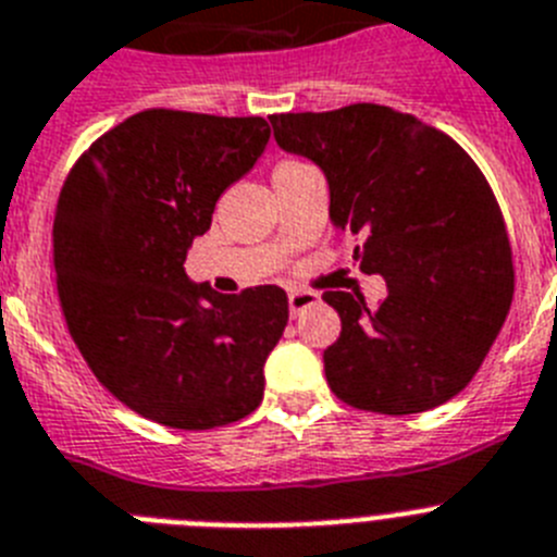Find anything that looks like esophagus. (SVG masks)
Listing matches in <instances>:
<instances>
[{
  "label": "esophagus",
  "instance_id": "34e87169",
  "mask_svg": "<svg viewBox=\"0 0 557 557\" xmlns=\"http://www.w3.org/2000/svg\"><path fill=\"white\" fill-rule=\"evenodd\" d=\"M319 302V294L317 292H308V288H294V292H288V311H292V317H302V313L308 311V308H313Z\"/></svg>",
  "mask_w": 557,
  "mask_h": 557
}]
</instances>
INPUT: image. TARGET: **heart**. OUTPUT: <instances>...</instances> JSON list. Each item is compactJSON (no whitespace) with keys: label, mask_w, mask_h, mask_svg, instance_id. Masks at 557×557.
Returning a JSON list of instances; mask_svg holds the SVG:
<instances>
[{"label":"heart","mask_w":557,"mask_h":557,"mask_svg":"<svg viewBox=\"0 0 557 557\" xmlns=\"http://www.w3.org/2000/svg\"><path fill=\"white\" fill-rule=\"evenodd\" d=\"M283 164H288V162H283Z\"/></svg>","instance_id":"b5f03b06"}]
</instances>
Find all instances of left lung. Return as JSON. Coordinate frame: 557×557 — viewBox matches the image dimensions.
<instances>
[{"instance_id":"obj_1","label":"left lung","mask_w":557,"mask_h":557,"mask_svg":"<svg viewBox=\"0 0 557 557\" xmlns=\"http://www.w3.org/2000/svg\"><path fill=\"white\" fill-rule=\"evenodd\" d=\"M274 139L325 171L331 219L386 297L325 292L342 333L325 350L338 400L414 414L471 384L516 292L505 215L480 164L446 132L375 103L272 114Z\"/></svg>"}]
</instances>
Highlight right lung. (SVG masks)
<instances>
[{"label":"right lung","instance_id":"right-lung-1","mask_svg":"<svg viewBox=\"0 0 557 557\" xmlns=\"http://www.w3.org/2000/svg\"><path fill=\"white\" fill-rule=\"evenodd\" d=\"M269 134L263 117L145 109L95 139L64 178L52 265L66 331L95 379L153 423L205 432L263 400L288 297L280 285H190L185 255Z\"/></svg>","mask_w":557,"mask_h":557}]
</instances>
